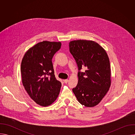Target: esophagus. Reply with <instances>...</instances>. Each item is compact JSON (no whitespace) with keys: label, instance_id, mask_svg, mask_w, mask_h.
<instances>
[{"label":"esophagus","instance_id":"obj_1","mask_svg":"<svg viewBox=\"0 0 135 135\" xmlns=\"http://www.w3.org/2000/svg\"><path fill=\"white\" fill-rule=\"evenodd\" d=\"M64 82H65V83H67L68 82V79H66V80H64Z\"/></svg>","mask_w":135,"mask_h":135}]
</instances>
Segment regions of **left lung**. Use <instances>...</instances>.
<instances>
[{"label":"left lung","instance_id":"obj_1","mask_svg":"<svg viewBox=\"0 0 135 135\" xmlns=\"http://www.w3.org/2000/svg\"><path fill=\"white\" fill-rule=\"evenodd\" d=\"M69 51L78 67V83L73 91L79 102L86 107L98 105L110 85V68L108 55L98 43L77 40L69 43ZM85 66L87 69L82 72Z\"/></svg>","mask_w":135,"mask_h":135}]
</instances>
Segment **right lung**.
Returning <instances> with one entry per match:
<instances>
[{
    "mask_svg": "<svg viewBox=\"0 0 135 135\" xmlns=\"http://www.w3.org/2000/svg\"><path fill=\"white\" fill-rule=\"evenodd\" d=\"M61 46L60 42L38 43L26 53L21 62L23 85L30 98L42 106L52 104L60 91L61 83L55 78L52 60Z\"/></svg>",
    "mask_w": 135,
    "mask_h": 135,
    "instance_id": "1",
    "label": "right lung"
}]
</instances>
